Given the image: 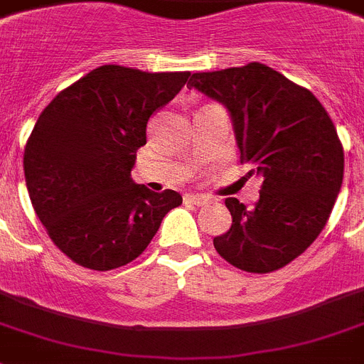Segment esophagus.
<instances>
[{
    "label": "esophagus",
    "instance_id": "1",
    "mask_svg": "<svg viewBox=\"0 0 364 364\" xmlns=\"http://www.w3.org/2000/svg\"><path fill=\"white\" fill-rule=\"evenodd\" d=\"M186 200H189V203L197 204V206H203V204L208 203V197L206 195H199V193H188L186 195Z\"/></svg>",
    "mask_w": 364,
    "mask_h": 364
}]
</instances>
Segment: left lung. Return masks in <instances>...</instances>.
Instances as JSON below:
<instances>
[{"mask_svg": "<svg viewBox=\"0 0 364 364\" xmlns=\"http://www.w3.org/2000/svg\"><path fill=\"white\" fill-rule=\"evenodd\" d=\"M189 87L229 111L247 175L262 178L255 208L225 200L232 225L214 247L236 268L268 273L292 262L326 227L344 176V152L327 111L311 91L249 63L197 72Z\"/></svg>", "mask_w": 364, "mask_h": 364, "instance_id": "left-lung-1", "label": "left lung"}]
</instances>
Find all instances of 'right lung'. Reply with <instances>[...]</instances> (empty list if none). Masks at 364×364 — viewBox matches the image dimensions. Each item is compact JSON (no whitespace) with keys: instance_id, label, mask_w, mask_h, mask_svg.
<instances>
[{"instance_id":"right-lung-1","label":"right lung","mask_w":364,"mask_h":364,"mask_svg":"<svg viewBox=\"0 0 364 364\" xmlns=\"http://www.w3.org/2000/svg\"><path fill=\"white\" fill-rule=\"evenodd\" d=\"M189 72L104 65L61 91L41 113L23 152L35 214L74 262L107 272L139 257L182 195L135 184L146 124Z\"/></svg>"}]
</instances>
